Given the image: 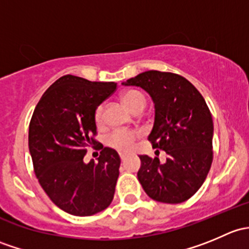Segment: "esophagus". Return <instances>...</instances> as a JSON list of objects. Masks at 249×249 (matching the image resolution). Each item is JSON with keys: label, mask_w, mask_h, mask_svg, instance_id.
Wrapping results in <instances>:
<instances>
[{"label": "esophagus", "mask_w": 249, "mask_h": 249, "mask_svg": "<svg viewBox=\"0 0 249 249\" xmlns=\"http://www.w3.org/2000/svg\"><path fill=\"white\" fill-rule=\"evenodd\" d=\"M119 155H120V159L122 160H124L125 157H126V154H125V153H119Z\"/></svg>", "instance_id": "1"}]
</instances>
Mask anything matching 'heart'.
Here are the masks:
<instances>
[{"mask_svg":"<svg viewBox=\"0 0 249 249\" xmlns=\"http://www.w3.org/2000/svg\"><path fill=\"white\" fill-rule=\"evenodd\" d=\"M123 102L132 113L136 110L143 109L145 107V97L139 90H127L122 96ZM95 123L97 126H102L105 122L104 107L99 106L94 114ZM137 139L136 132H114L108 139L110 147L119 150H130L134 145L135 140Z\"/></svg>","mask_w":249,"mask_h":249,"instance_id":"b5f03b06","label":"heart"}]
</instances>
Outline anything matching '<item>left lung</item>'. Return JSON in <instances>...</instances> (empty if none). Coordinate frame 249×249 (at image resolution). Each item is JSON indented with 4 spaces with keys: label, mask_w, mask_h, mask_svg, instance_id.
<instances>
[{
    "label": "left lung",
    "mask_w": 249,
    "mask_h": 249,
    "mask_svg": "<svg viewBox=\"0 0 249 249\" xmlns=\"http://www.w3.org/2000/svg\"><path fill=\"white\" fill-rule=\"evenodd\" d=\"M123 85L142 88L154 104V125L148 140L165 150L166 161L140 155V183L150 199L180 203L205 182L213 160V120L205 99L184 77L145 71Z\"/></svg>",
    "instance_id": "1"
}]
</instances>
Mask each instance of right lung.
<instances>
[{
	"label": "right lung",
	"mask_w": 249,
	"mask_h": 249,
	"mask_svg": "<svg viewBox=\"0 0 249 249\" xmlns=\"http://www.w3.org/2000/svg\"><path fill=\"white\" fill-rule=\"evenodd\" d=\"M114 82H90L66 76L42 95L29 127V149L39 184L55 205L78 217L106 210L114 195L120 158L102 145L97 161L84 162L96 144L94 114L113 94Z\"/></svg>",
	"instance_id": "add662e5"
}]
</instances>
